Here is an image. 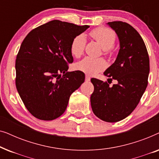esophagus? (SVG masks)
Returning a JSON list of instances; mask_svg holds the SVG:
<instances>
[{"label":"esophagus","mask_w":159,"mask_h":159,"mask_svg":"<svg viewBox=\"0 0 159 159\" xmlns=\"http://www.w3.org/2000/svg\"><path fill=\"white\" fill-rule=\"evenodd\" d=\"M90 80V77L88 75H85V81L89 82Z\"/></svg>","instance_id":"1"}]
</instances>
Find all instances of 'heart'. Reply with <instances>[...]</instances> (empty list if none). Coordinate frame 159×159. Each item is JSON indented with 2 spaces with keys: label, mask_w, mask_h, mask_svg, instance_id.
I'll list each match as a JSON object with an SVG mask.
<instances>
[{
  "label": "heart",
  "mask_w": 159,
  "mask_h": 159,
  "mask_svg": "<svg viewBox=\"0 0 159 159\" xmlns=\"http://www.w3.org/2000/svg\"><path fill=\"white\" fill-rule=\"evenodd\" d=\"M90 36L98 43L103 49L104 55H108L110 49L114 46L116 42V34L109 28L99 27L92 30ZM86 38L83 34H78L74 38L70 45L71 53L75 57H80L83 53L86 45ZM106 67L105 61L101 58L85 57L75 64V68L88 75H95L103 71Z\"/></svg>",
  "instance_id": "heart-1"
}]
</instances>
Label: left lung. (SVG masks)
I'll use <instances>...</instances> for the list:
<instances>
[{
	"label": "left lung",
	"instance_id": "8db88e82",
	"mask_svg": "<svg viewBox=\"0 0 159 159\" xmlns=\"http://www.w3.org/2000/svg\"><path fill=\"white\" fill-rule=\"evenodd\" d=\"M108 25L118 35L120 49L104 75L108 77V82L116 80L117 84L111 87L107 82L92 78L94 91L90 103L97 117L116 122L129 116L140 102L148 82L150 63L144 41L134 27L120 21Z\"/></svg>",
	"mask_w": 159,
	"mask_h": 159
}]
</instances>
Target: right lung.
Listing matches in <instances>:
<instances>
[{
  "label": "right lung",
  "mask_w": 159,
  "mask_h": 159,
  "mask_svg": "<svg viewBox=\"0 0 159 159\" xmlns=\"http://www.w3.org/2000/svg\"><path fill=\"white\" fill-rule=\"evenodd\" d=\"M89 27L53 20L34 28L24 39L15 64L16 87L35 118L49 121L61 116L71 93L84 82L83 72L67 70L74 61L71 41Z\"/></svg>",
  "instance_id": "1"
}]
</instances>
